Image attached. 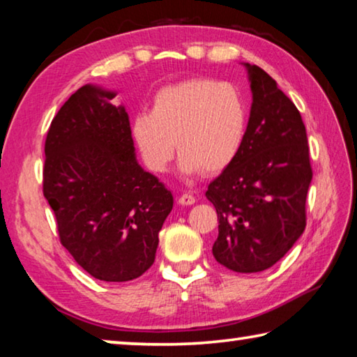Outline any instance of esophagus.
Here are the masks:
<instances>
[{"instance_id":"esophagus-1","label":"esophagus","mask_w":357,"mask_h":357,"mask_svg":"<svg viewBox=\"0 0 357 357\" xmlns=\"http://www.w3.org/2000/svg\"><path fill=\"white\" fill-rule=\"evenodd\" d=\"M179 204H183V206H190V204L195 203V197L190 195V193H183V195L179 197Z\"/></svg>"}]
</instances>
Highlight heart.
Segmentation results:
<instances>
[{
  "label": "heart",
  "instance_id": "b5f03b06",
  "mask_svg": "<svg viewBox=\"0 0 357 357\" xmlns=\"http://www.w3.org/2000/svg\"><path fill=\"white\" fill-rule=\"evenodd\" d=\"M249 107L234 84L193 78L162 88L149 112L137 113L130 134L148 170L164 173L174 155L179 172L214 174L231 164L243 146Z\"/></svg>",
  "mask_w": 357,
  "mask_h": 357
}]
</instances>
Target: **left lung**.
<instances>
[{
	"instance_id": "left-lung-1",
	"label": "left lung",
	"mask_w": 357,
	"mask_h": 357,
	"mask_svg": "<svg viewBox=\"0 0 357 357\" xmlns=\"http://www.w3.org/2000/svg\"><path fill=\"white\" fill-rule=\"evenodd\" d=\"M245 68L253 100L244 143L206 198L219 219L214 258L247 274L274 266L304 233L313 173L299 110L261 68Z\"/></svg>"
}]
</instances>
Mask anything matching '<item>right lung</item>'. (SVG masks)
Returning a JSON list of instances; mask_svg holds the SVG:
<instances>
[{
	"instance_id": "1",
	"label": "right lung",
	"mask_w": 357,
	"mask_h": 357,
	"mask_svg": "<svg viewBox=\"0 0 357 357\" xmlns=\"http://www.w3.org/2000/svg\"><path fill=\"white\" fill-rule=\"evenodd\" d=\"M116 93L84 84L45 138L44 197L61 244L104 282H128L153 266L173 195L135 159L129 116Z\"/></svg>"
}]
</instances>
